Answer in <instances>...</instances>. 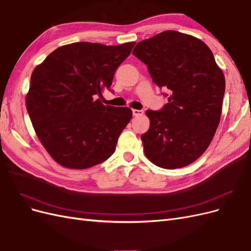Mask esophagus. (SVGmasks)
<instances>
[{"label": "esophagus", "instance_id": "34e87169", "mask_svg": "<svg viewBox=\"0 0 251 251\" xmlns=\"http://www.w3.org/2000/svg\"><path fill=\"white\" fill-rule=\"evenodd\" d=\"M142 114H143V111H141V110H136V109L133 110V116H135V117L141 116Z\"/></svg>", "mask_w": 251, "mask_h": 251}]
</instances>
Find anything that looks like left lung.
I'll return each mask as SVG.
<instances>
[{
	"instance_id": "8db88e82",
	"label": "left lung",
	"mask_w": 251,
	"mask_h": 251,
	"mask_svg": "<svg viewBox=\"0 0 251 251\" xmlns=\"http://www.w3.org/2000/svg\"><path fill=\"white\" fill-rule=\"evenodd\" d=\"M133 54L158 87L169 89L160 111L146 112L144 154L159 168H184L210 144L220 124L225 77L211 50L197 37L168 30L136 45Z\"/></svg>"
}]
</instances>
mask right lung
Masks as SVG:
<instances>
[{
  "instance_id": "right-lung-1",
  "label": "right lung",
  "mask_w": 251,
  "mask_h": 251,
  "mask_svg": "<svg viewBox=\"0 0 251 251\" xmlns=\"http://www.w3.org/2000/svg\"><path fill=\"white\" fill-rule=\"evenodd\" d=\"M135 44L73 43L35 67L26 108L36 136L59 165L85 170L115 151L132 110L104 105L96 97L111 87L114 73Z\"/></svg>"
}]
</instances>
